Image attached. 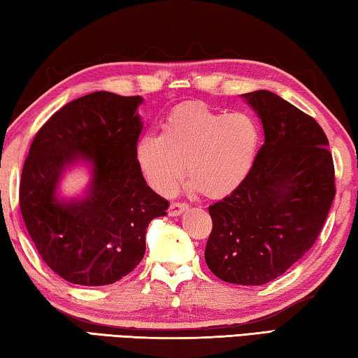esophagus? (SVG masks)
<instances>
[{
    "label": "esophagus",
    "instance_id": "34e87169",
    "mask_svg": "<svg viewBox=\"0 0 358 358\" xmlns=\"http://www.w3.org/2000/svg\"><path fill=\"white\" fill-rule=\"evenodd\" d=\"M189 208V205L187 203H181V202H172L171 207H169V215L171 216H178L183 213L185 210Z\"/></svg>",
    "mask_w": 358,
    "mask_h": 358
}]
</instances>
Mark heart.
<instances>
[{
	"mask_svg": "<svg viewBox=\"0 0 358 358\" xmlns=\"http://www.w3.org/2000/svg\"><path fill=\"white\" fill-rule=\"evenodd\" d=\"M260 131L246 113H221L189 102L167 115L161 134H143L134 148L137 167L159 194H171L185 173L192 191L208 199L232 194L251 173Z\"/></svg>",
	"mask_w": 358,
	"mask_h": 358,
	"instance_id": "obj_1",
	"label": "heart"
}]
</instances>
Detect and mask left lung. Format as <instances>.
Returning <instances> with one entry per match:
<instances>
[{"label":"left lung","instance_id":"1","mask_svg":"<svg viewBox=\"0 0 358 358\" xmlns=\"http://www.w3.org/2000/svg\"><path fill=\"white\" fill-rule=\"evenodd\" d=\"M241 96L262 121L265 141L241 186L208 208L205 262L222 281L260 286L311 250L335 197V167L310 115L266 90Z\"/></svg>","mask_w":358,"mask_h":358}]
</instances>
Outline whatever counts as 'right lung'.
Segmentation results:
<instances>
[{
  "label": "right lung",
  "instance_id": "right-lung-1",
  "mask_svg": "<svg viewBox=\"0 0 358 358\" xmlns=\"http://www.w3.org/2000/svg\"><path fill=\"white\" fill-rule=\"evenodd\" d=\"M141 96L96 92L59 108L29 147L20 211L42 260L68 282L107 286L131 273L145 254L151 220L169 202L147 185L134 148L142 132ZM83 162L85 196L59 199L66 168Z\"/></svg>",
  "mask_w": 358,
  "mask_h": 358
}]
</instances>
